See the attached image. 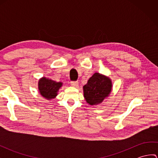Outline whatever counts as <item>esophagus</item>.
<instances>
[{
	"mask_svg": "<svg viewBox=\"0 0 158 158\" xmlns=\"http://www.w3.org/2000/svg\"><path fill=\"white\" fill-rule=\"evenodd\" d=\"M70 85H71L73 87L78 88L79 83H78V81H71V82H70Z\"/></svg>",
	"mask_w": 158,
	"mask_h": 158,
	"instance_id": "34e87169",
	"label": "esophagus"
}]
</instances>
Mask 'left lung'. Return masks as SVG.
<instances>
[{
  "label": "left lung",
  "mask_w": 158,
  "mask_h": 158,
  "mask_svg": "<svg viewBox=\"0 0 158 158\" xmlns=\"http://www.w3.org/2000/svg\"><path fill=\"white\" fill-rule=\"evenodd\" d=\"M112 81L109 77L95 73L83 87V96L89 105H97L108 97L112 90Z\"/></svg>",
  "instance_id": "obj_1"
}]
</instances>
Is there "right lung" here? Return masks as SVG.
Returning <instances> with one entry per match:
<instances>
[{
    "instance_id": "1",
    "label": "right lung",
    "mask_w": 158,
    "mask_h": 158,
    "mask_svg": "<svg viewBox=\"0 0 158 158\" xmlns=\"http://www.w3.org/2000/svg\"><path fill=\"white\" fill-rule=\"evenodd\" d=\"M62 84V82H57L43 77L39 79L38 88L39 92L43 97L47 100H52L55 98L58 95V92Z\"/></svg>"
}]
</instances>
